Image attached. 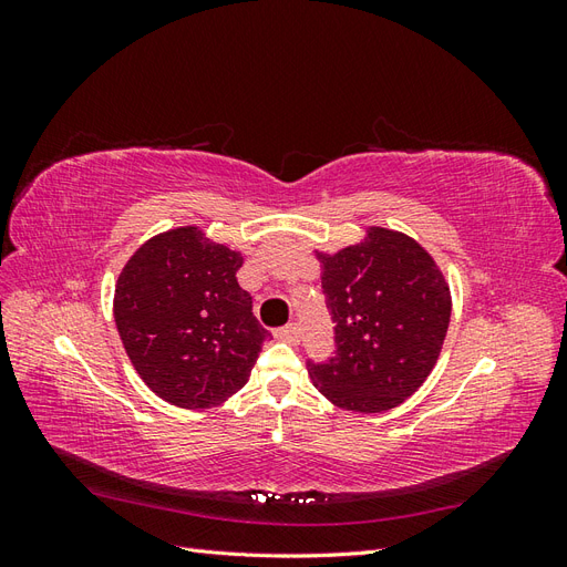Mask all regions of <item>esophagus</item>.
Wrapping results in <instances>:
<instances>
[{
  "label": "esophagus",
  "mask_w": 567,
  "mask_h": 567,
  "mask_svg": "<svg viewBox=\"0 0 567 567\" xmlns=\"http://www.w3.org/2000/svg\"><path fill=\"white\" fill-rule=\"evenodd\" d=\"M277 338H281V340H286V342H296L300 340V326L298 323H286V326H281V329L277 331Z\"/></svg>",
  "instance_id": "34e87169"
}]
</instances>
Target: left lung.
<instances>
[{"mask_svg":"<svg viewBox=\"0 0 567 567\" xmlns=\"http://www.w3.org/2000/svg\"><path fill=\"white\" fill-rule=\"evenodd\" d=\"M319 260L336 352L321 364L307 359L315 385L359 414L402 404L433 371L450 329L442 271L414 238L381 227H371L364 244Z\"/></svg>","mask_w":567,"mask_h":567,"instance_id":"8db88e82","label":"left lung"}]
</instances>
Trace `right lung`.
Wrapping results in <instances>:
<instances>
[{
    "label": "right lung",
    "mask_w": 567,
    "mask_h": 567,
    "mask_svg": "<svg viewBox=\"0 0 567 567\" xmlns=\"http://www.w3.org/2000/svg\"><path fill=\"white\" fill-rule=\"evenodd\" d=\"M244 257L198 227L153 236L115 286L120 340L144 383L182 409H210L248 381L271 333L236 281Z\"/></svg>",
    "instance_id": "add662e5"
}]
</instances>
